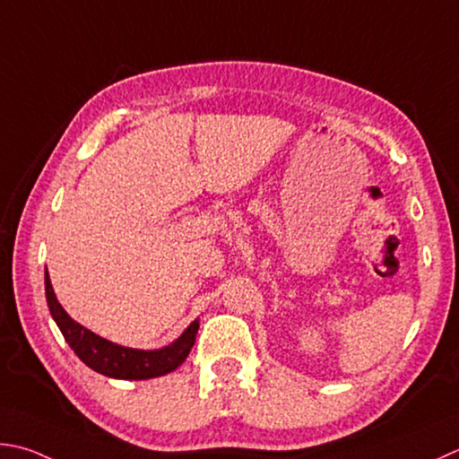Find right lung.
<instances>
[{
	"label": "right lung",
	"mask_w": 459,
	"mask_h": 459,
	"mask_svg": "<svg viewBox=\"0 0 459 459\" xmlns=\"http://www.w3.org/2000/svg\"><path fill=\"white\" fill-rule=\"evenodd\" d=\"M46 299L51 317L57 324L59 332L64 333L69 348L75 351V356L93 371L114 379H150L178 369L192 351L197 330H200V319H194L176 342L163 345L160 350L126 348V345L114 343L106 337L93 333L88 327L69 317L56 298L48 272Z\"/></svg>",
	"instance_id": "1"
}]
</instances>
